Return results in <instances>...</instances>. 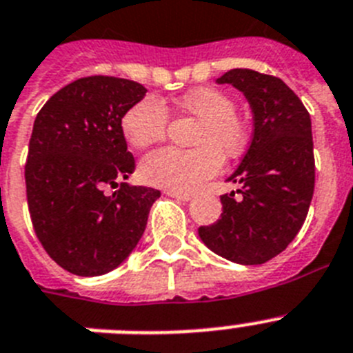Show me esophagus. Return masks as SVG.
<instances>
[{"label": "esophagus", "mask_w": 353, "mask_h": 353, "mask_svg": "<svg viewBox=\"0 0 353 353\" xmlns=\"http://www.w3.org/2000/svg\"><path fill=\"white\" fill-rule=\"evenodd\" d=\"M165 194L171 198H176L180 201H189L192 198L191 192H179V191H165Z\"/></svg>", "instance_id": "esophagus-1"}]
</instances>
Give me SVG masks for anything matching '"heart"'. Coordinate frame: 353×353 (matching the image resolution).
I'll list each match as a JSON object with an SVG mask.
<instances>
[{
	"label": "heart",
	"mask_w": 353,
	"mask_h": 353,
	"mask_svg": "<svg viewBox=\"0 0 353 353\" xmlns=\"http://www.w3.org/2000/svg\"><path fill=\"white\" fill-rule=\"evenodd\" d=\"M179 108L200 119L194 144L196 150L161 148L141 161V179L168 191L188 192L200 188L221 170L225 157H237L248 143L246 123L236 114V101L216 87H196L176 99ZM168 110L155 98H143L132 105L121 119L128 144L146 148L164 139Z\"/></svg>",
	"instance_id": "obj_1"
}]
</instances>
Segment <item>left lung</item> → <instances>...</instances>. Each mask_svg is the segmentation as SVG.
I'll return each instance as SVG.
<instances>
[{
  "mask_svg": "<svg viewBox=\"0 0 353 353\" xmlns=\"http://www.w3.org/2000/svg\"><path fill=\"white\" fill-rule=\"evenodd\" d=\"M248 99L254 137L228 182L241 189L223 194L221 218L198 234L214 254L232 263L264 264L296 237L314 192L311 116L280 78L254 69H230L216 80Z\"/></svg>",
  "mask_w": 353,
  "mask_h": 353,
  "instance_id": "obj_1",
  "label": "left lung"
}]
</instances>
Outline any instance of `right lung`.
I'll list each match as a JSON object with an SVG mask.
<instances>
[{
  "label": "right lung",
  "instance_id": "1",
  "mask_svg": "<svg viewBox=\"0 0 353 353\" xmlns=\"http://www.w3.org/2000/svg\"><path fill=\"white\" fill-rule=\"evenodd\" d=\"M141 83L85 77L39 110L25 165L33 230L53 261L80 276L116 270L143 237L161 191L128 185L135 161L121 119L144 98ZM116 187L107 197L104 188Z\"/></svg>",
  "mask_w": 353,
  "mask_h": 353
}]
</instances>
